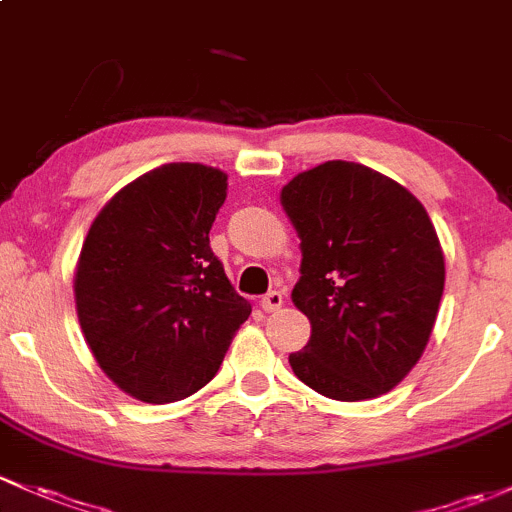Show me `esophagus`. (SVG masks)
<instances>
[{"instance_id":"34e87169","label":"esophagus","mask_w":512,"mask_h":512,"mask_svg":"<svg viewBox=\"0 0 512 512\" xmlns=\"http://www.w3.org/2000/svg\"><path fill=\"white\" fill-rule=\"evenodd\" d=\"M262 309L265 311H277L279 306L284 304V297H282V292H279V289H272V292H267L265 297H262Z\"/></svg>"}]
</instances>
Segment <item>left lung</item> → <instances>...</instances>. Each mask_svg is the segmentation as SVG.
Masks as SVG:
<instances>
[{
	"label": "left lung",
	"mask_w": 512,
	"mask_h": 512,
	"mask_svg": "<svg viewBox=\"0 0 512 512\" xmlns=\"http://www.w3.org/2000/svg\"><path fill=\"white\" fill-rule=\"evenodd\" d=\"M301 238L292 301L311 321L294 375L358 402L392 390L422 355L444 292V252L422 203L378 171L326 161L282 188Z\"/></svg>",
	"instance_id": "obj_1"
}]
</instances>
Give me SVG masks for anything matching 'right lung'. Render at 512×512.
<instances>
[{
	"label": "right lung",
	"instance_id": "1",
	"mask_svg": "<svg viewBox=\"0 0 512 512\" xmlns=\"http://www.w3.org/2000/svg\"><path fill=\"white\" fill-rule=\"evenodd\" d=\"M228 176L164 164L98 213L75 270V306L107 378L152 405L211 383L252 306L213 255Z\"/></svg>",
	"mask_w": 512,
	"mask_h": 512
}]
</instances>
